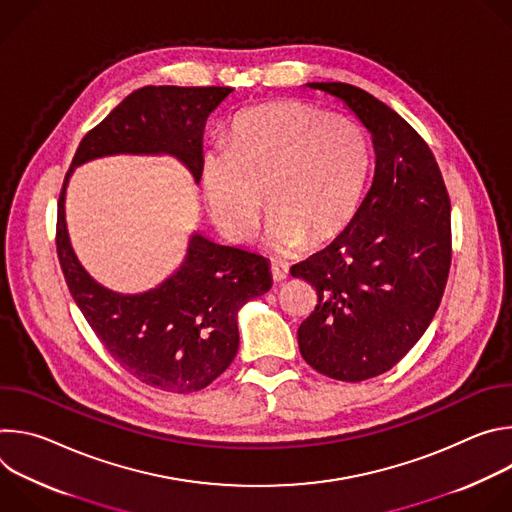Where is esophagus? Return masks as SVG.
<instances>
[{
    "mask_svg": "<svg viewBox=\"0 0 512 512\" xmlns=\"http://www.w3.org/2000/svg\"><path fill=\"white\" fill-rule=\"evenodd\" d=\"M287 275H289L287 263H283V261H273L271 263V277H273V281H283V279H287Z\"/></svg>",
    "mask_w": 512,
    "mask_h": 512,
    "instance_id": "1",
    "label": "esophagus"
}]
</instances>
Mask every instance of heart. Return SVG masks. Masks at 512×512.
I'll list each match as a JSON object with an SVG mask.
<instances>
[{"instance_id": "heart-1", "label": "heart", "mask_w": 512, "mask_h": 512, "mask_svg": "<svg viewBox=\"0 0 512 512\" xmlns=\"http://www.w3.org/2000/svg\"><path fill=\"white\" fill-rule=\"evenodd\" d=\"M371 174L360 123L302 103H273L235 119L225 148L202 162V192L214 225L231 241L253 237L271 206L263 245L291 253L336 239L356 216Z\"/></svg>"}]
</instances>
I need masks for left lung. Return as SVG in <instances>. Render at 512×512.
Here are the masks:
<instances>
[{"label":"left lung","instance_id":"1","mask_svg":"<svg viewBox=\"0 0 512 512\" xmlns=\"http://www.w3.org/2000/svg\"><path fill=\"white\" fill-rule=\"evenodd\" d=\"M306 87L342 101L375 148L373 184L352 223L291 267L318 294L298 330L304 360L358 383L393 369L433 320L452 261V206L431 150L401 115L346 83Z\"/></svg>","mask_w":512,"mask_h":512}]
</instances>
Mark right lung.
Listing matches in <instances>:
<instances>
[{"mask_svg":"<svg viewBox=\"0 0 512 512\" xmlns=\"http://www.w3.org/2000/svg\"><path fill=\"white\" fill-rule=\"evenodd\" d=\"M231 93L170 85L133 91L83 137L58 200L56 251L70 296L121 367L160 391H200L227 371L239 348L237 312L269 291V261L196 231L170 277L141 294H119L93 279L70 245L66 186L75 168L119 154L172 156L198 184L206 119Z\"/></svg>","mask_w":512,"mask_h":512,"instance_id":"1","label":"right lung"}]
</instances>
